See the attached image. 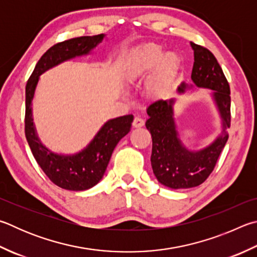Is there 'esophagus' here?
<instances>
[{
    "mask_svg": "<svg viewBox=\"0 0 257 257\" xmlns=\"http://www.w3.org/2000/svg\"><path fill=\"white\" fill-rule=\"evenodd\" d=\"M145 123V121L143 118H141V116H135L134 119V122H133V125L135 128H139V127H143Z\"/></svg>",
    "mask_w": 257,
    "mask_h": 257,
    "instance_id": "esophagus-1",
    "label": "esophagus"
}]
</instances>
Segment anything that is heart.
<instances>
[{"instance_id": "heart-1", "label": "heart", "mask_w": 257, "mask_h": 257, "mask_svg": "<svg viewBox=\"0 0 257 257\" xmlns=\"http://www.w3.org/2000/svg\"><path fill=\"white\" fill-rule=\"evenodd\" d=\"M164 51L158 46L154 44L144 45L137 48L129 56L127 68H125V76L129 81H135L137 78L146 75L152 69L155 68L163 59H164ZM166 64L174 62L173 54H167L165 58ZM166 85V75L164 71L157 72L151 77L148 82L149 90L154 93H160Z\"/></svg>"}]
</instances>
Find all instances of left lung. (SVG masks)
<instances>
[{
  "label": "left lung",
  "instance_id": "left-lung-1",
  "mask_svg": "<svg viewBox=\"0 0 257 257\" xmlns=\"http://www.w3.org/2000/svg\"><path fill=\"white\" fill-rule=\"evenodd\" d=\"M194 63L191 78L195 86L212 90V97L222 121L221 134L206 148L189 151L179 138L174 119V99L157 100L147 108L146 128L152 135V167L160 183L171 189L198 186L211 174L228 141L230 127V87L211 51L191 43ZM189 85L177 88L184 93Z\"/></svg>",
  "mask_w": 257,
  "mask_h": 257
}]
</instances>
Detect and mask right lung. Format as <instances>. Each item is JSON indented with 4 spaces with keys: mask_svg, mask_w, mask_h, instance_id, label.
Masks as SVG:
<instances>
[{
    "mask_svg": "<svg viewBox=\"0 0 257 257\" xmlns=\"http://www.w3.org/2000/svg\"><path fill=\"white\" fill-rule=\"evenodd\" d=\"M105 35L84 36L62 41L41 56L26 85L25 133L35 160L49 180L59 188L71 191L91 189L103 177L116 144L130 132L133 114L111 119L102 125L91 143L74 155H59L45 147L37 136L32 118V100L39 76L65 60L90 54Z\"/></svg>",
    "mask_w": 257,
    "mask_h": 257,
    "instance_id": "1",
    "label": "right lung"
}]
</instances>
